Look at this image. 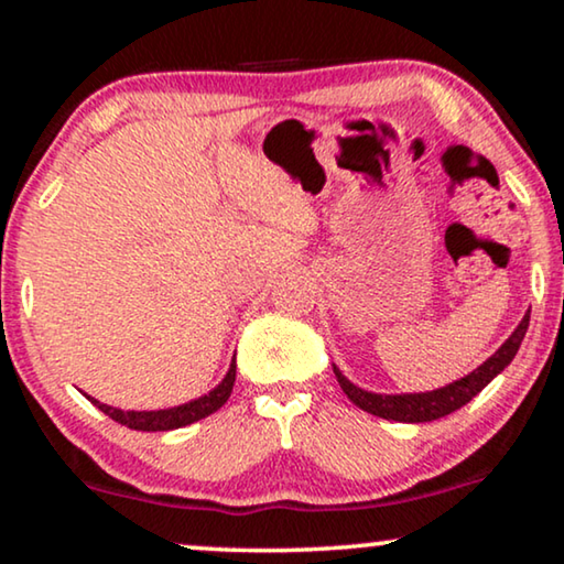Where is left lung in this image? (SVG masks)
<instances>
[{"mask_svg":"<svg viewBox=\"0 0 564 564\" xmlns=\"http://www.w3.org/2000/svg\"><path fill=\"white\" fill-rule=\"evenodd\" d=\"M529 315L531 311L523 315L513 334L506 338V344L500 346L490 359H485L482 365L473 369L467 377H462L457 382H449L446 388H438L431 392L382 395V392H369V390L357 388V384L349 382L341 372H338L336 365H334V375L338 384H341V390L346 392V398H349L354 405L372 415H380V419L403 421V423H426V421L444 419V415H449L454 411H459L462 405H467L469 400H473L477 392L492 380V377H498L508 365H511L516 351H519V346L523 341V336H527Z\"/></svg>","mask_w":564,"mask_h":564,"instance_id":"1","label":"left lung"}]
</instances>
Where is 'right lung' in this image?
<instances>
[{
	"instance_id": "add662e5",
	"label": "right lung",
	"mask_w": 564,
	"mask_h": 564,
	"mask_svg": "<svg viewBox=\"0 0 564 564\" xmlns=\"http://www.w3.org/2000/svg\"><path fill=\"white\" fill-rule=\"evenodd\" d=\"M234 382H236V359L230 361L228 375L223 377V382L218 384V388H213L210 392H207V395L197 398V400H189V403H184V405L164 408V411H120V408L105 405L95 398H89V400L99 408V411L110 415L112 421H118L128 429H135V431H172V429L189 426V423L205 419V415H210V413L218 411V408L226 405L230 392H234Z\"/></svg>"
}]
</instances>
